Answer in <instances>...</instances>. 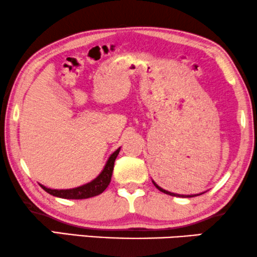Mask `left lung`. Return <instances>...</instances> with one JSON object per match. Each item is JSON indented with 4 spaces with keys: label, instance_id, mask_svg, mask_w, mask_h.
Here are the masks:
<instances>
[{
    "label": "left lung",
    "instance_id": "8db88e82",
    "mask_svg": "<svg viewBox=\"0 0 257 257\" xmlns=\"http://www.w3.org/2000/svg\"><path fill=\"white\" fill-rule=\"evenodd\" d=\"M153 183H154V185L157 187L158 190L161 191V192H163V193H166V194H170V196H173V197H182V198H191V197H196V196H200V194H202V193H199V194H192V196H184V194H177V193H172V192H169V191H166V190H164V189H162V187H160L157 185L156 183L154 182L153 180Z\"/></svg>",
    "mask_w": 257,
    "mask_h": 257
}]
</instances>
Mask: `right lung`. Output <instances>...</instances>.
<instances>
[{
  "instance_id": "1",
  "label": "right lung",
  "mask_w": 257,
  "mask_h": 257,
  "mask_svg": "<svg viewBox=\"0 0 257 257\" xmlns=\"http://www.w3.org/2000/svg\"><path fill=\"white\" fill-rule=\"evenodd\" d=\"M118 153H120V148L110 155L102 171L91 183L70 190H51L45 187L44 185H41L42 189L45 190L48 193L52 194V196L64 198V199H87V198L95 197L97 194L102 193L107 189V186L109 185L111 173H113L114 169V162L116 160Z\"/></svg>"
}]
</instances>
